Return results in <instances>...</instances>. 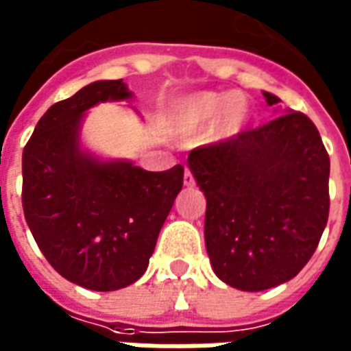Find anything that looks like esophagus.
I'll return each instance as SVG.
<instances>
[{"label": "esophagus", "mask_w": 351, "mask_h": 351, "mask_svg": "<svg viewBox=\"0 0 351 351\" xmlns=\"http://www.w3.org/2000/svg\"><path fill=\"white\" fill-rule=\"evenodd\" d=\"M184 184L186 186H194L195 184L194 175H192V171H190V169H186V171H184Z\"/></svg>", "instance_id": "34e87169"}]
</instances>
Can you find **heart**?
Masks as SVG:
<instances>
[{
  "instance_id": "b5f03b06",
  "label": "heart",
  "mask_w": 351,
  "mask_h": 351,
  "mask_svg": "<svg viewBox=\"0 0 351 351\" xmlns=\"http://www.w3.org/2000/svg\"><path fill=\"white\" fill-rule=\"evenodd\" d=\"M217 117L213 134L228 138L240 132L247 117V107L242 95H221L202 92L180 99L171 109V121L178 132L190 134L202 130Z\"/></svg>"
}]
</instances>
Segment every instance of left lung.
<instances>
[{
    "label": "left lung",
    "instance_id": "obj_1",
    "mask_svg": "<svg viewBox=\"0 0 351 351\" xmlns=\"http://www.w3.org/2000/svg\"><path fill=\"white\" fill-rule=\"evenodd\" d=\"M188 167L206 194V247L223 282L259 292L306 267L330 207V159L309 117L290 111L195 147Z\"/></svg>",
    "mask_w": 351,
    "mask_h": 351
}]
</instances>
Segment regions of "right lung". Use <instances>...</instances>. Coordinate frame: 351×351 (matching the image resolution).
<instances>
[{
    "mask_svg": "<svg viewBox=\"0 0 351 351\" xmlns=\"http://www.w3.org/2000/svg\"><path fill=\"white\" fill-rule=\"evenodd\" d=\"M123 80H97L44 113L23 152V209L40 252L66 280L111 292L144 275L184 167L152 173L101 163L78 147L82 113L128 99Z\"/></svg>",
    "mask_w": 351,
    "mask_h": 351,
    "instance_id": "obj_1",
    "label": "right lung"
}]
</instances>
